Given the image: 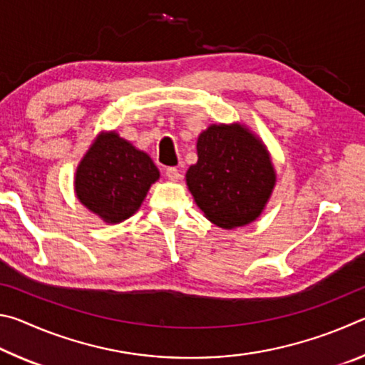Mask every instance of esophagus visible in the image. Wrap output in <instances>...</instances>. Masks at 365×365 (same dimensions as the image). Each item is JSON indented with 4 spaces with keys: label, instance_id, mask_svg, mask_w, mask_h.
<instances>
[{
    "label": "esophagus",
    "instance_id": "obj_1",
    "mask_svg": "<svg viewBox=\"0 0 365 365\" xmlns=\"http://www.w3.org/2000/svg\"><path fill=\"white\" fill-rule=\"evenodd\" d=\"M165 177H168L169 180H172V182H177V180H180L182 174L177 168H168V169H165Z\"/></svg>",
    "mask_w": 365,
    "mask_h": 365
}]
</instances>
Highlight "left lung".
<instances>
[{
  "label": "left lung",
  "mask_w": 365,
  "mask_h": 365,
  "mask_svg": "<svg viewBox=\"0 0 365 365\" xmlns=\"http://www.w3.org/2000/svg\"><path fill=\"white\" fill-rule=\"evenodd\" d=\"M196 150L187 185L206 219L220 228L256 220L277 182L262 141L242 123H214L197 137Z\"/></svg>",
  "instance_id": "obj_1"
}]
</instances>
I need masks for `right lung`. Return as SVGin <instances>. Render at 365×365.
<instances>
[{
	"instance_id": "add662e5",
	"label": "right lung",
	"mask_w": 365,
	"mask_h": 365,
	"mask_svg": "<svg viewBox=\"0 0 365 365\" xmlns=\"http://www.w3.org/2000/svg\"><path fill=\"white\" fill-rule=\"evenodd\" d=\"M159 170L146 153L115 132L100 133L76 172L78 201L108 222L119 224L138 211Z\"/></svg>"
}]
</instances>
